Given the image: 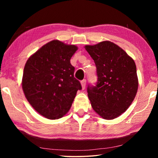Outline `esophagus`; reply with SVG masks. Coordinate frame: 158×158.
Here are the masks:
<instances>
[{
  "instance_id": "34e87169",
  "label": "esophagus",
  "mask_w": 158,
  "mask_h": 158,
  "mask_svg": "<svg viewBox=\"0 0 158 158\" xmlns=\"http://www.w3.org/2000/svg\"><path fill=\"white\" fill-rule=\"evenodd\" d=\"M81 84L82 89H84L85 87V84H86V80H85V79L82 80V81H81Z\"/></svg>"
}]
</instances>
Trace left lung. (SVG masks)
<instances>
[{
  "mask_svg": "<svg viewBox=\"0 0 158 158\" xmlns=\"http://www.w3.org/2000/svg\"><path fill=\"white\" fill-rule=\"evenodd\" d=\"M84 48L94 60L98 77L97 85L87 89L93 110L104 119L116 118L129 108L137 93L135 61L110 41Z\"/></svg>",
  "mask_w": 158,
  "mask_h": 158,
  "instance_id": "1",
  "label": "left lung"
}]
</instances>
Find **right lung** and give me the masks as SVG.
<instances>
[{"instance_id":"1","label":"right lung","mask_w":158,"mask_h":158,"mask_svg":"<svg viewBox=\"0 0 158 158\" xmlns=\"http://www.w3.org/2000/svg\"><path fill=\"white\" fill-rule=\"evenodd\" d=\"M76 45L54 40L28 58L23 69L22 89L37 112L48 119L62 118L70 109L81 85L74 77L70 59Z\"/></svg>"}]
</instances>
